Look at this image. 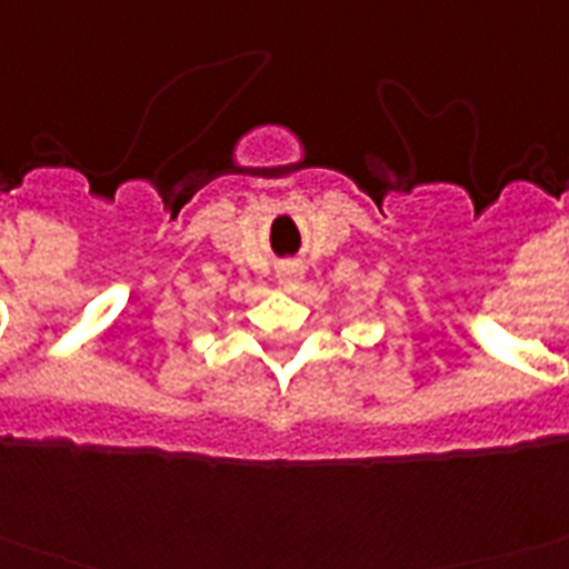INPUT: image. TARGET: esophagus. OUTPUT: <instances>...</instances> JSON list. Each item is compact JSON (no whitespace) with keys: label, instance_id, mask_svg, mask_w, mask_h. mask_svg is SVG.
Instances as JSON below:
<instances>
[{"label":"esophagus","instance_id":"34e87169","mask_svg":"<svg viewBox=\"0 0 569 569\" xmlns=\"http://www.w3.org/2000/svg\"><path fill=\"white\" fill-rule=\"evenodd\" d=\"M277 280H280V286H286V289H295V286L303 280V266L301 262H283V266L277 268Z\"/></svg>","mask_w":569,"mask_h":569}]
</instances>
